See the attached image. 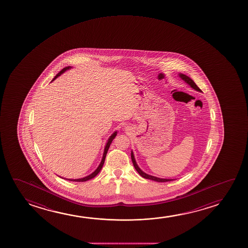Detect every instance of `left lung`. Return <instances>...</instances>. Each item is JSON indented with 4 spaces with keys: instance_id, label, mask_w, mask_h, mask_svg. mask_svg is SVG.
Here are the masks:
<instances>
[{
    "instance_id": "left-lung-1",
    "label": "left lung",
    "mask_w": 248,
    "mask_h": 248,
    "mask_svg": "<svg viewBox=\"0 0 248 248\" xmlns=\"http://www.w3.org/2000/svg\"><path fill=\"white\" fill-rule=\"evenodd\" d=\"M179 76H180V78L183 80V81L186 82L187 85H190L191 88L194 89L195 91H197V92H202L199 87L196 85V83L191 79V78H189L188 76H186V75H183V74H179ZM131 160H132L133 164H134V167H135V169H136V171L139 173L140 175V176L143 177V178H145V179H147V180H154V181H156V182H167V181H171L172 179H162V178H158V177L153 176V175H151V174H148V173H145V172H143L142 170H140V168L138 166V164L136 163V158H135V156H134V153H133V151H131Z\"/></svg>"
}]
</instances>
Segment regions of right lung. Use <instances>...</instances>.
Here are the masks:
<instances>
[{
    "label": "right lung",
    "mask_w": 248,
    "mask_h": 248,
    "mask_svg": "<svg viewBox=\"0 0 248 248\" xmlns=\"http://www.w3.org/2000/svg\"><path fill=\"white\" fill-rule=\"evenodd\" d=\"M72 67H70V66H68V67H66V68H63V69H62L61 71L59 72L58 73V75H56L55 76V78L51 80V82L53 81V80H55L56 78H58V77H59L60 75H62L64 72L67 71V70H68V69H71ZM117 130L116 131H114V132L112 133V135L110 136V137H109L108 140V141H107V143H106V146L105 147H104V152H103V155H102V161H101V163H100V164H99L98 167L96 168V170L93 172V173H91V174H89V175H87V176L84 177V178H80V179H65V180H69V181H77V182H84V181H87V180H92V179H93L94 177L96 176L97 174H98L99 172L101 171V170H102V166H103V164H104V162H105V158H106V155H107V153H108V151L109 149V146H110V145H111V143H112V140L114 139L115 138L116 136H117ZM62 179H64V178H62Z\"/></svg>",
    "instance_id": "right-lung-1"
}]
</instances>
